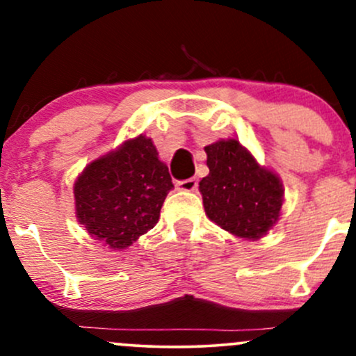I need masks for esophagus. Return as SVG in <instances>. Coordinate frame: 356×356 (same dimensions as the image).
Returning a JSON list of instances; mask_svg holds the SVG:
<instances>
[{
  "mask_svg": "<svg viewBox=\"0 0 356 356\" xmlns=\"http://www.w3.org/2000/svg\"><path fill=\"white\" fill-rule=\"evenodd\" d=\"M177 186H179V189H181V191L191 192V191L197 189V181H195V179H186V181L177 182Z\"/></svg>",
  "mask_w": 356,
  "mask_h": 356,
  "instance_id": "34e87169",
  "label": "esophagus"
}]
</instances>
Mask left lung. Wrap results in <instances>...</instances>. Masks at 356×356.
Returning <instances> with one entry per match:
<instances>
[{"label": "left lung", "mask_w": 356, "mask_h": 356, "mask_svg": "<svg viewBox=\"0 0 356 356\" xmlns=\"http://www.w3.org/2000/svg\"><path fill=\"white\" fill-rule=\"evenodd\" d=\"M209 174L199 182L207 218L244 239H259L280 219L283 184L234 138L204 147Z\"/></svg>", "instance_id": "obj_1"}]
</instances>
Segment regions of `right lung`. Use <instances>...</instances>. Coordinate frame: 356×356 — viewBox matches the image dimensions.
I'll return each instance as SVG.
<instances>
[{
  "instance_id": "right-lung-1",
  "label": "right lung",
  "mask_w": 356,
  "mask_h": 356,
  "mask_svg": "<svg viewBox=\"0 0 356 356\" xmlns=\"http://www.w3.org/2000/svg\"><path fill=\"white\" fill-rule=\"evenodd\" d=\"M174 184L145 136L90 162L73 186L76 219L104 246L125 249L150 231Z\"/></svg>"
}]
</instances>
